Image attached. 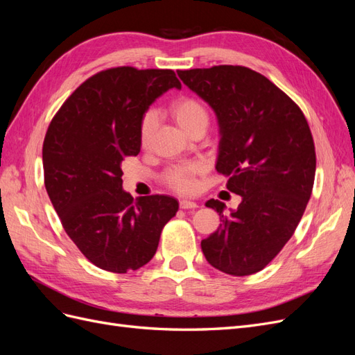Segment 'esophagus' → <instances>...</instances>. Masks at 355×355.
I'll return each instance as SVG.
<instances>
[{
    "instance_id": "obj_1",
    "label": "esophagus",
    "mask_w": 355,
    "mask_h": 355,
    "mask_svg": "<svg viewBox=\"0 0 355 355\" xmlns=\"http://www.w3.org/2000/svg\"><path fill=\"white\" fill-rule=\"evenodd\" d=\"M179 206H180V209H197L198 204L196 201H191V200H180Z\"/></svg>"
}]
</instances>
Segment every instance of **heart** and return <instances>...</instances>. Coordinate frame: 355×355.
Returning a JSON list of instances; mask_svg holds the SVG:
<instances>
[{
	"label": "heart",
	"instance_id": "1",
	"mask_svg": "<svg viewBox=\"0 0 355 355\" xmlns=\"http://www.w3.org/2000/svg\"><path fill=\"white\" fill-rule=\"evenodd\" d=\"M170 115L176 124L187 135H191L200 127H207L209 115L202 103L189 96H182L175 99L168 106ZM155 128V115L148 112L144 115L141 125H139V142L142 148H148ZM201 171V166L197 163L180 164L168 168L164 173V182L171 188L182 194H188L196 188V178Z\"/></svg>",
	"mask_w": 355,
	"mask_h": 355
}]
</instances>
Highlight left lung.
<instances>
[{"label":"left lung","mask_w":355,"mask_h":355,"mask_svg":"<svg viewBox=\"0 0 355 355\" xmlns=\"http://www.w3.org/2000/svg\"><path fill=\"white\" fill-rule=\"evenodd\" d=\"M218 116V173L241 197L220 227L201 241L207 262L235 275L259 272L282 252L313 192L315 146L304 112L262 73L239 65L178 71Z\"/></svg>","instance_id":"obj_1"}]
</instances>
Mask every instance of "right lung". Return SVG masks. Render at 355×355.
<instances>
[{
    "mask_svg": "<svg viewBox=\"0 0 355 355\" xmlns=\"http://www.w3.org/2000/svg\"><path fill=\"white\" fill-rule=\"evenodd\" d=\"M182 84L171 69L118 67L85 80L53 116L42 144L44 185L62 227L101 270L136 271L153 259L179 202L133 201L123 189V159L141 153L144 114Z\"/></svg>",
    "mask_w": 355,
    "mask_h": 355,
    "instance_id": "obj_1",
    "label": "right lung"
}]
</instances>
